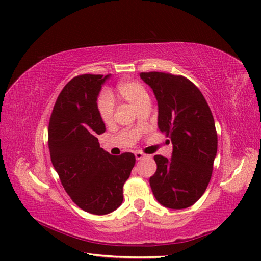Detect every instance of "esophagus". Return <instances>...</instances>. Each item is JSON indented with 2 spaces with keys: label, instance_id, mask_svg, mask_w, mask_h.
Segmentation results:
<instances>
[{
  "label": "esophagus",
  "instance_id": "obj_1",
  "mask_svg": "<svg viewBox=\"0 0 261 261\" xmlns=\"http://www.w3.org/2000/svg\"><path fill=\"white\" fill-rule=\"evenodd\" d=\"M135 156H136V158H137L138 160H140V159H142V158H146L147 154L141 152V151H137V152L135 153Z\"/></svg>",
  "mask_w": 261,
  "mask_h": 261
}]
</instances>
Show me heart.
<instances>
[{"instance_id": "heart-1", "label": "heart", "mask_w": 261, "mask_h": 261, "mask_svg": "<svg viewBox=\"0 0 261 261\" xmlns=\"http://www.w3.org/2000/svg\"><path fill=\"white\" fill-rule=\"evenodd\" d=\"M116 92L123 101L134 105L137 109H140L142 105L149 103V94L146 87L138 81L126 80L120 82L116 86ZM96 109L99 118L104 123H109L113 119L114 104L112 97L108 92H102L99 94L96 102Z\"/></svg>"}]
</instances>
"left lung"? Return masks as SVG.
Segmentation results:
<instances>
[{"label":"left lung","mask_w":261,"mask_h":261,"mask_svg":"<svg viewBox=\"0 0 261 261\" xmlns=\"http://www.w3.org/2000/svg\"><path fill=\"white\" fill-rule=\"evenodd\" d=\"M158 101V126L173 143V156H154L157 170L149 182L166 207H190L201 197L213 171L218 134L201 91L181 75L140 73ZM169 141V140H168Z\"/></svg>","instance_id":"left-lung-1"}]
</instances>
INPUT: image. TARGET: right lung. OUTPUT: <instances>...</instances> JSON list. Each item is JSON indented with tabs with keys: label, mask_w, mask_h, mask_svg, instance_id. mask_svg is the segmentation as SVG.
Segmentation results:
<instances>
[{
	"label": "right lung",
	"mask_w": 261,
	"mask_h": 261,
	"mask_svg": "<svg viewBox=\"0 0 261 261\" xmlns=\"http://www.w3.org/2000/svg\"><path fill=\"white\" fill-rule=\"evenodd\" d=\"M110 75L83 74L65 85L49 120L48 147L53 166L77 206L104 215L123 201V185L136 164L134 153L112 156L99 147L105 131L96 109L102 84Z\"/></svg>",
	"instance_id": "obj_1"
}]
</instances>
